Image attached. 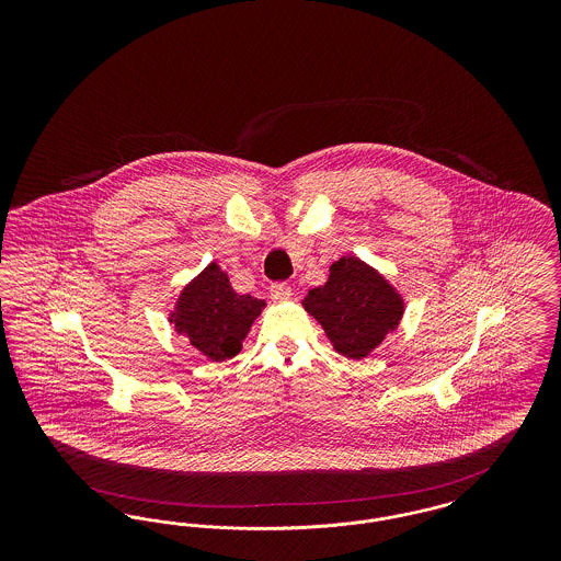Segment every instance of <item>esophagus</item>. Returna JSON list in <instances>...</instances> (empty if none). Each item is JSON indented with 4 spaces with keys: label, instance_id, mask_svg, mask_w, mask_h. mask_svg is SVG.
<instances>
[{
    "label": "esophagus",
    "instance_id": "esophagus-1",
    "mask_svg": "<svg viewBox=\"0 0 561 561\" xmlns=\"http://www.w3.org/2000/svg\"><path fill=\"white\" fill-rule=\"evenodd\" d=\"M271 296L275 300H288L293 296V288L288 284H273L271 286Z\"/></svg>",
    "mask_w": 561,
    "mask_h": 561
}]
</instances>
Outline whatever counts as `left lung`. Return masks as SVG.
<instances>
[{
	"label": "left lung",
	"mask_w": 561,
	"mask_h": 561,
	"mask_svg": "<svg viewBox=\"0 0 561 561\" xmlns=\"http://www.w3.org/2000/svg\"><path fill=\"white\" fill-rule=\"evenodd\" d=\"M302 307L313 316L336 353L364 359L400 325L405 302L373 265L343 256L330 265L328 282L309 290Z\"/></svg>",
	"instance_id": "1"
}]
</instances>
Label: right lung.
Segmentation results:
<instances>
[{"label": "right lung", "instance_id": "1", "mask_svg": "<svg viewBox=\"0 0 561 561\" xmlns=\"http://www.w3.org/2000/svg\"><path fill=\"white\" fill-rule=\"evenodd\" d=\"M265 307L261 298L236 293L227 271L210 263L181 290L168 321L176 334L187 336L191 347L213 362H225L240 353Z\"/></svg>", "mask_w": 561, "mask_h": 561}]
</instances>
